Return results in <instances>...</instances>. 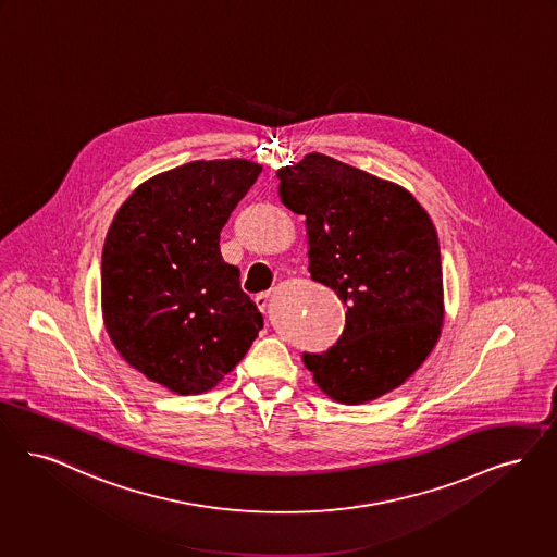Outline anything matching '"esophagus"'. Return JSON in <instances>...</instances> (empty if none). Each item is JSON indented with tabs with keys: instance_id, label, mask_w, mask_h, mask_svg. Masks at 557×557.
Wrapping results in <instances>:
<instances>
[{
	"instance_id": "esophagus-1",
	"label": "esophagus",
	"mask_w": 557,
	"mask_h": 557,
	"mask_svg": "<svg viewBox=\"0 0 557 557\" xmlns=\"http://www.w3.org/2000/svg\"><path fill=\"white\" fill-rule=\"evenodd\" d=\"M269 298H271V292H259V294L255 296L257 307H259L263 312H265V309L269 307Z\"/></svg>"
}]
</instances>
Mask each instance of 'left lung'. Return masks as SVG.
I'll list each match as a JSON object with an SVG mask.
<instances>
[{
	"label": "left lung",
	"instance_id": "8db88e82",
	"mask_svg": "<svg viewBox=\"0 0 557 557\" xmlns=\"http://www.w3.org/2000/svg\"><path fill=\"white\" fill-rule=\"evenodd\" d=\"M280 199L307 218L309 271L348 307L342 337L305 364L323 394L364 404L414 375L444 327L435 225L406 188L323 153L277 172Z\"/></svg>",
	"mask_w": 557,
	"mask_h": 557
}]
</instances>
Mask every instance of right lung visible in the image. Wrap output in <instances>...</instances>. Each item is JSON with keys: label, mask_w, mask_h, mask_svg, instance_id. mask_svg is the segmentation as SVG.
<instances>
[{"label": "right lung", "mask_w": 557, "mask_h": 557, "mask_svg": "<svg viewBox=\"0 0 557 557\" xmlns=\"http://www.w3.org/2000/svg\"><path fill=\"white\" fill-rule=\"evenodd\" d=\"M248 159L190 161L145 180L117 209L101 257L115 350L165 389H213L263 327L220 252V232L261 174Z\"/></svg>", "instance_id": "right-lung-1"}]
</instances>
